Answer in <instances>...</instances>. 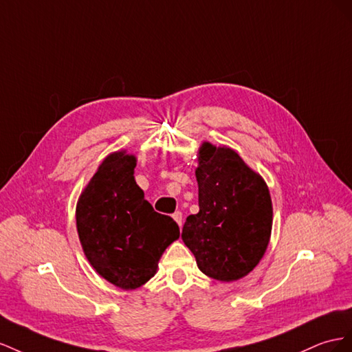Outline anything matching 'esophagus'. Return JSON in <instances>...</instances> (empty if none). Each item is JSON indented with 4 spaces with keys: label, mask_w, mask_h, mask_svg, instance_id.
Wrapping results in <instances>:
<instances>
[{
    "label": "esophagus",
    "mask_w": 352,
    "mask_h": 352,
    "mask_svg": "<svg viewBox=\"0 0 352 352\" xmlns=\"http://www.w3.org/2000/svg\"><path fill=\"white\" fill-rule=\"evenodd\" d=\"M173 218L175 219V223H177L179 227L183 226V214L179 212V210H177V212L173 215Z\"/></svg>",
    "instance_id": "obj_1"
}]
</instances>
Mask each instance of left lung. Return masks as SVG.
<instances>
[{"mask_svg":"<svg viewBox=\"0 0 352 352\" xmlns=\"http://www.w3.org/2000/svg\"><path fill=\"white\" fill-rule=\"evenodd\" d=\"M196 179L199 212L187 217L182 239L204 274L234 282L267 250L273 227L268 187L234 150L208 142L199 148Z\"/></svg>","mask_w":352,"mask_h":352,"instance_id":"1","label":"left lung"}]
</instances>
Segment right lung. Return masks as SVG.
<instances>
[{
    "mask_svg": "<svg viewBox=\"0 0 352 352\" xmlns=\"http://www.w3.org/2000/svg\"><path fill=\"white\" fill-rule=\"evenodd\" d=\"M137 159L109 155L76 205V228L89 264L107 282L133 290L156 274L164 250L179 237L175 221L156 212L135 183Z\"/></svg>",
    "mask_w": 352,
    "mask_h": 352,
    "instance_id": "obj_1",
    "label": "right lung"
}]
</instances>
